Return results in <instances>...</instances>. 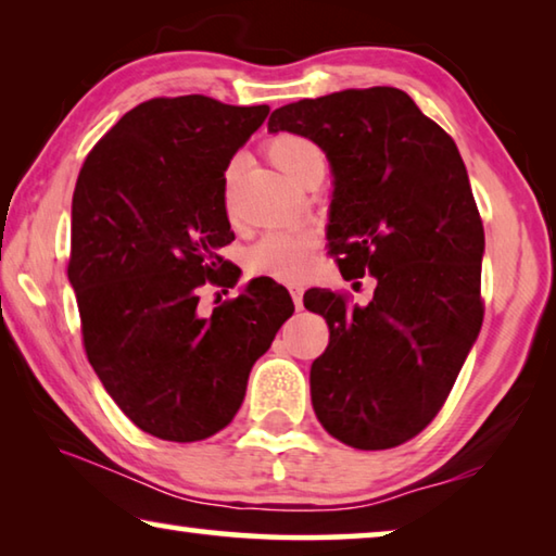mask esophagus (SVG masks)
Wrapping results in <instances>:
<instances>
[{
    "instance_id": "34e87169",
    "label": "esophagus",
    "mask_w": 556,
    "mask_h": 556,
    "mask_svg": "<svg viewBox=\"0 0 556 556\" xmlns=\"http://www.w3.org/2000/svg\"><path fill=\"white\" fill-rule=\"evenodd\" d=\"M289 291H291V299H294V306L301 312V308H304V289H301V287H291Z\"/></svg>"
}]
</instances>
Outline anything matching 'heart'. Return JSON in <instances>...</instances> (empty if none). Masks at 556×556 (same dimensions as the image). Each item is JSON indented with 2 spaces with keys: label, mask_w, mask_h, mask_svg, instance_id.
<instances>
[{
  "label": "heart",
  "mask_w": 556,
  "mask_h": 556,
  "mask_svg": "<svg viewBox=\"0 0 556 556\" xmlns=\"http://www.w3.org/2000/svg\"><path fill=\"white\" fill-rule=\"evenodd\" d=\"M267 154L281 174L299 181L314 162H324L314 142L299 135H279L269 139ZM232 172V168H230ZM228 172V176H230ZM316 252V238L306 230L269 232L248 250L244 267L255 277H269L279 281H299L312 269Z\"/></svg>",
  "instance_id": "obj_1"
}]
</instances>
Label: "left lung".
<instances>
[{
    "mask_svg": "<svg viewBox=\"0 0 556 556\" xmlns=\"http://www.w3.org/2000/svg\"><path fill=\"white\" fill-rule=\"evenodd\" d=\"M326 152L328 250L343 279L372 275L368 306L308 289L328 324L312 404L328 434L363 451L400 446L444 407L483 324V220L458 149L397 88L341 90L271 112Z\"/></svg>",
    "mask_w": 556,
    "mask_h": 556,
    "instance_id": "1",
    "label": "left lung"
}]
</instances>
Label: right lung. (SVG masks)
Segmentation results:
<instances>
[{"instance_id": "obj_1", "label": "right lung", "mask_w": 556, "mask_h": 556, "mask_svg": "<svg viewBox=\"0 0 556 556\" xmlns=\"http://www.w3.org/2000/svg\"><path fill=\"white\" fill-rule=\"evenodd\" d=\"M269 108L152 98L92 147L71 211L68 279L86 355L117 407L164 441L228 427L252 365L294 314L289 291L252 279L199 314L205 285L232 287L225 168Z\"/></svg>"}]
</instances>
